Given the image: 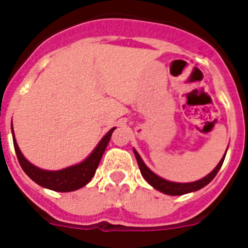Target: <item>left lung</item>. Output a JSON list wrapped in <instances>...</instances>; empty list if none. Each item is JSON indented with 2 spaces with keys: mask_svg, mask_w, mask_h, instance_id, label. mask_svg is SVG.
I'll return each mask as SVG.
<instances>
[{
  "mask_svg": "<svg viewBox=\"0 0 248 248\" xmlns=\"http://www.w3.org/2000/svg\"><path fill=\"white\" fill-rule=\"evenodd\" d=\"M134 154L135 157H137L140 172H141L144 179H145L154 189L159 190V191L164 192V194L166 195H171V196H177V195H184L189 194V192L192 191H198V190L202 189L203 186H206L209 183H211L212 179L217 175L218 170H220L221 166H222L223 164L225 156H226V153H225V155H223L222 159L220 160V163L217 164V166H216L209 175H206L205 177H202L201 180L194 181V183H172V181H168L165 180V179H163V177L157 176L156 174H154V172L151 171L150 169L144 164L143 159L140 157V155L138 154V151L135 150V149Z\"/></svg>",
  "mask_w": 248,
  "mask_h": 248,
  "instance_id": "left-lung-1",
  "label": "left lung"
}]
</instances>
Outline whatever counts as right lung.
Listing matches in <instances>:
<instances>
[{"mask_svg": "<svg viewBox=\"0 0 248 248\" xmlns=\"http://www.w3.org/2000/svg\"><path fill=\"white\" fill-rule=\"evenodd\" d=\"M114 129L107 133L104 138L99 141L97 148L94 149L93 153L89 155L84 161L77 164V165L69 166V168L62 169V170H57V171H48V170H42V169L37 168L33 164H31L23 155H22L21 150H19L18 145L15 139V134H13L12 128V137H13V146H15V151H16L17 159L23 169V171L28 175L36 184L39 186L46 187V189L53 190V191L58 192H69L78 190L83 186H85L89 181L92 180V177L95 174L98 165L100 163L103 154H104L105 148L108 145L109 140H110L111 134H113Z\"/></svg>", "mask_w": 248, "mask_h": 248, "instance_id": "1", "label": "right lung"}]
</instances>
